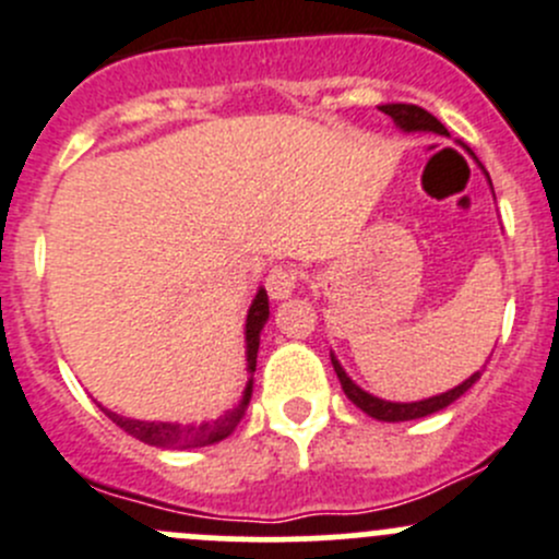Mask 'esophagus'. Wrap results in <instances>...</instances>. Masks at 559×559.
I'll return each instance as SVG.
<instances>
[{"label": "esophagus", "instance_id": "esophagus-1", "mask_svg": "<svg viewBox=\"0 0 559 559\" xmlns=\"http://www.w3.org/2000/svg\"><path fill=\"white\" fill-rule=\"evenodd\" d=\"M297 281H300V270L295 264H281V267H273L267 275V292L273 300H286L292 292L297 289Z\"/></svg>", "mask_w": 559, "mask_h": 559}]
</instances>
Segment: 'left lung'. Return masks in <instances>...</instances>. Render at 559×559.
Segmentation results:
<instances>
[{
    "label": "left lung",
    "instance_id": "8db88e82",
    "mask_svg": "<svg viewBox=\"0 0 559 559\" xmlns=\"http://www.w3.org/2000/svg\"><path fill=\"white\" fill-rule=\"evenodd\" d=\"M379 111L388 114V117L395 122V128L404 130V133H420V130H426V133L448 135L445 124H442L435 114H429L426 108H420V106H412V103H388V106H382ZM462 147L473 155V150H469L467 144H462ZM489 186H491V180H489ZM330 360H333V368H335V373H338V382H341V388H344L346 399H349L355 406H360V409L366 412V415H371L373 420H384V424H401V420H417V417L435 415V412L445 409V406H451L453 401L462 399V395L467 393V390L480 379V371H475L473 377L464 379L462 384H456V388L445 390V393H440V395H431V399L384 401V399H377V395L366 393L360 384L352 382L349 373L344 371V366H341L338 357H335L333 352H330Z\"/></svg>",
    "mask_w": 559,
    "mask_h": 559
}]
</instances>
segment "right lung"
<instances>
[{
    "mask_svg": "<svg viewBox=\"0 0 559 559\" xmlns=\"http://www.w3.org/2000/svg\"><path fill=\"white\" fill-rule=\"evenodd\" d=\"M270 317V302H267V292L259 289L257 297H253L251 308H248L246 317V360H248V379L246 390H242L240 401H237L235 409H229L226 415H221L218 420H204V424L193 426V424H155V420H135V417H124L117 415V412L106 409L103 404V412H106L108 420L119 426L122 431H128L130 437L135 440L147 442V445L155 448H169V451H186V448H204V445H215V442L226 440L231 431L237 429V424L242 420L248 409V401H251L253 393V371H257V352H259V335H262V328L267 324Z\"/></svg>",
    "mask_w": 559,
    "mask_h": 559,
    "instance_id": "obj_1",
    "label": "right lung"
}]
</instances>
